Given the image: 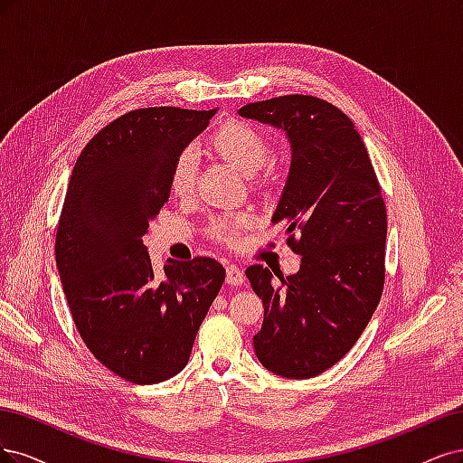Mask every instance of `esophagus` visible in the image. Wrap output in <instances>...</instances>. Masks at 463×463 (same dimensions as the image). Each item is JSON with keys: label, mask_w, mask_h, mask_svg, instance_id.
Returning <instances> with one entry per match:
<instances>
[{"label": "esophagus", "mask_w": 463, "mask_h": 463, "mask_svg": "<svg viewBox=\"0 0 463 463\" xmlns=\"http://www.w3.org/2000/svg\"><path fill=\"white\" fill-rule=\"evenodd\" d=\"M244 282V273L238 265H227V285L231 287H241Z\"/></svg>", "instance_id": "1"}]
</instances>
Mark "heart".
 Returning a JSON list of instances; mask_svg holds the SVG:
<instances>
[{
	"label": "heart",
	"instance_id": "heart-1",
	"mask_svg": "<svg viewBox=\"0 0 463 463\" xmlns=\"http://www.w3.org/2000/svg\"><path fill=\"white\" fill-rule=\"evenodd\" d=\"M213 150L229 163L246 175L260 171L265 161L269 147L261 132L242 121H231L222 125L212 138ZM196 156L192 150H183L173 161L169 175V188L176 196H186L194 188V178H196ZM248 215L238 217H219L212 222V234L219 241L236 242L238 234L248 225Z\"/></svg>",
	"mask_w": 463,
	"mask_h": 463
}]
</instances>
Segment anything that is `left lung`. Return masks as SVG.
I'll return each mask as SVG.
<instances>
[{
  "mask_svg": "<svg viewBox=\"0 0 463 463\" xmlns=\"http://www.w3.org/2000/svg\"><path fill=\"white\" fill-rule=\"evenodd\" d=\"M238 115L285 132L290 169L273 222H287L302 256L287 279L261 265L246 277L265 307L253 336L258 360L287 379L333 367L362 336L384 282L386 210L369 154L354 123L313 96L246 103ZM301 231V241L291 232Z\"/></svg>",
  "mask_w": 463,
  "mask_h": 463,
  "instance_id": "left-lung-1",
  "label": "left lung"
}]
</instances>
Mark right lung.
Wrapping results in <instances>:
<instances>
[{
	"instance_id": "obj_1",
	"label": "right lung",
	"mask_w": 463,
	"mask_h": 463,
	"mask_svg": "<svg viewBox=\"0 0 463 463\" xmlns=\"http://www.w3.org/2000/svg\"><path fill=\"white\" fill-rule=\"evenodd\" d=\"M217 108H147L99 130L74 163L55 261L74 325L98 360L130 383L154 384L188 364L225 269L210 258L167 260L156 273L142 244L169 200L175 157Z\"/></svg>"
}]
</instances>
